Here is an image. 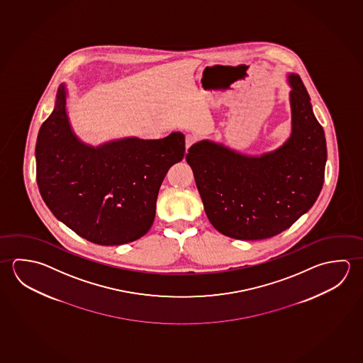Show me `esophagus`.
Wrapping results in <instances>:
<instances>
[{
  "label": "esophagus",
  "mask_w": 363,
  "mask_h": 363,
  "mask_svg": "<svg viewBox=\"0 0 363 363\" xmlns=\"http://www.w3.org/2000/svg\"><path fill=\"white\" fill-rule=\"evenodd\" d=\"M197 142V137L194 135H186L185 137V148H186V151L189 150V147H191V145H194Z\"/></svg>",
  "instance_id": "obj_1"
}]
</instances>
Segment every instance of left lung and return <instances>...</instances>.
I'll use <instances>...</instances> for the list:
<instances>
[{
	"mask_svg": "<svg viewBox=\"0 0 363 363\" xmlns=\"http://www.w3.org/2000/svg\"><path fill=\"white\" fill-rule=\"evenodd\" d=\"M292 133L282 147L241 155L201 141L186 155L206 215L221 234L263 240L291 228L313 207L324 184L326 141L298 74L289 76Z\"/></svg>",
	"mask_w": 363,
	"mask_h": 363,
	"instance_id": "obj_1",
	"label": "left lung"
}]
</instances>
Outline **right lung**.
I'll return each instance as SVG.
<instances>
[{
    "mask_svg": "<svg viewBox=\"0 0 363 363\" xmlns=\"http://www.w3.org/2000/svg\"><path fill=\"white\" fill-rule=\"evenodd\" d=\"M184 154L180 132L99 147L82 143L69 127L62 84L55 109L38 133V188L50 212L81 238L99 245H122L151 228L161 183Z\"/></svg>",
    "mask_w": 363,
    "mask_h": 363,
    "instance_id": "add662e5",
    "label": "right lung"
}]
</instances>
